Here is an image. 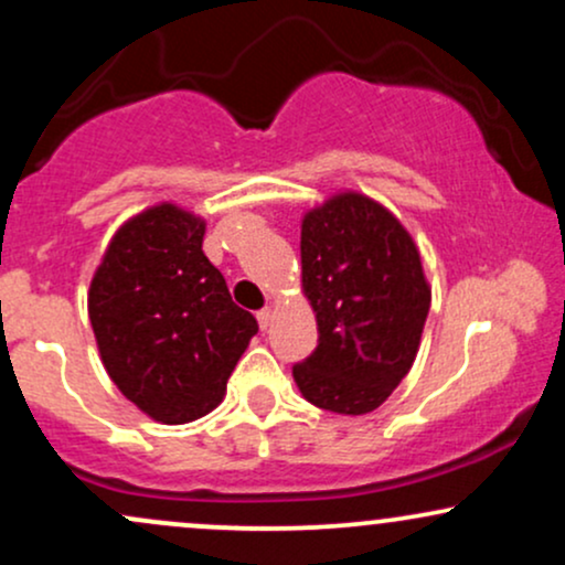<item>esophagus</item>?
<instances>
[{
    "label": "esophagus",
    "mask_w": 565,
    "mask_h": 565,
    "mask_svg": "<svg viewBox=\"0 0 565 565\" xmlns=\"http://www.w3.org/2000/svg\"><path fill=\"white\" fill-rule=\"evenodd\" d=\"M270 321H274V308L257 310V323H260V329H268Z\"/></svg>",
    "instance_id": "esophagus-1"
}]
</instances>
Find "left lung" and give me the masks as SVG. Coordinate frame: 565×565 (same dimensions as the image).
Segmentation results:
<instances>
[{
    "mask_svg": "<svg viewBox=\"0 0 565 565\" xmlns=\"http://www.w3.org/2000/svg\"><path fill=\"white\" fill-rule=\"evenodd\" d=\"M300 257L319 345L291 366L297 387L327 412H374L417 359L430 310L417 246L377 201L337 193L305 215Z\"/></svg>",
    "mask_w": 565,
    "mask_h": 565,
    "instance_id": "left-lung-1",
    "label": "left lung"
}]
</instances>
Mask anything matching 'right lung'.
<instances>
[{"instance_id": "add662e5", "label": "right lung", "mask_w": 565, "mask_h": 565, "mask_svg": "<svg viewBox=\"0 0 565 565\" xmlns=\"http://www.w3.org/2000/svg\"><path fill=\"white\" fill-rule=\"evenodd\" d=\"M206 223L174 204L127 220L89 284L103 366L140 412L164 425L204 417L257 334L206 260Z\"/></svg>"}]
</instances>
